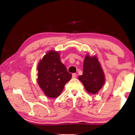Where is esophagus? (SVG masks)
I'll use <instances>...</instances> for the list:
<instances>
[{"mask_svg":"<svg viewBox=\"0 0 135 135\" xmlns=\"http://www.w3.org/2000/svg\"><path fill=\"white\" fill-rule=\"evenodd\" d=\"M76 76H77V75H76V73H73V75H72L73 78H76Z\"/></svg>","mask_w":135,"mask_h":135,"instance_id":"34e87169","label":"esophagus"}]
</instances>
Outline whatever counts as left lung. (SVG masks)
I'll return each mask as SVG.
<instances>
[{
  "label": "left lung",
  "mask_w": 135,
  "mask_h": 135,
  "mask_svg": "<svg viewBox=\"0 0 135 135\" xmlns=\"http://www.w3.org/2000/svg\"><path fill=\"white\" fill-rule=\"evenodd\" d=\"M86 90L90 94H97L105 83V77L97 55L88 54L83 62V73L79 76Z\"/></svg>",
  "instance_id": "8db88e82"
}]
</instances>
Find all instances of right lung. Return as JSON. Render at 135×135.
<instances>
[{
	"label": "right lung",
	"instance_id": "add662e5",
	"mask_svg": "<svg viewBox=\"0 0 135 135\" xmlns=\"http://www.w3.org/2000/svg\"><path fill=\"white\" fill-rule=\"evenodd\" d=\"M37 83L47 97L56 98L71 79L72 75L61 62L58 51L51 50L43 56L37 64Z\"/></svg>",
	"mask_w": 135,
	"mask_h": 135
}]
</instances>
